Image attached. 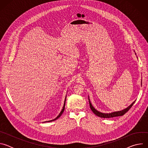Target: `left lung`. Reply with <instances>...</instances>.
I'll return each instance as SVG.
<instances>
[{"mask_svg":"<svg viewBox=\"0 0 148 148\" xmlns=\"http://www.w3.org/2000/svg\"><path fill=\"white\" fill-rule=\"evenodd\" d=\"M142 84V82H141ZM88 99H89V103H90V107L91 110H92V111L98 116L101 117V118H113V117H115V116H122L126 112H127L129 110H130V108L132 107V105H134V103H135V101L134 102H132V103H131V105H130L128 107H127L126 108L120 111H116V112H111V113H109V114H106V113H102L101 112L98 111L97 110H96L94 107L92 105L89 97H88Z\"/></svg>","mask_w":148,"mask_h":148,"instance_id":"left-lung-1","label":"left lung"}]
</instances>
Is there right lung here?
I'll use <instances>...</instances> for the list:
<instances>
[{
    "label": "right lung",
    "mask_w": 148,
    "mask_h": 148,
    "mask_svg": "<svg viewBox=\"0 0 148 148\" xmlns=\"http://www.w3.org/2000/svg\"><path fill=\"white\" fill-rule=\"evenodd\" d=\"M66 98H65V101H64V105H63V108H62V110H61V111L60 112V113L59 114V115L55 118V119H53V120H51V121H46V122H51V121H55V120H56L57 119H58V118H60V116L62 115V114L63 113V112H64V109H65V103H66Z\"/></svg>",
    "instance_id": "1"
}]
</instances>
